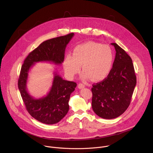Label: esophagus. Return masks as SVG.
<instances>
[{"label": "esophagus", "mask_w": 153, "mask_h": 153, "mask_svg": "<svg viewBox=\"0 0 153 153\" xmlns=\"http://www.w3.org/2000/svg\"><path fill=\"white\" fill-rule=\"evenodd\" d=\"M85 87V85H84L83 84H82V83H79V85H78V88H79V89H83V88H84Z\"/></svg>", "instance_id": "obj_1"}]
</instances>
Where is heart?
I'll return each instance as SVG.
<instances>
[{"instance_id":"b5f03b06","label":"heart","mask_w":153,"mask_h":153,"mask_svg":"<svg viewBox=\"0 0 153 153\" xmlns=\"http://www.w3.org/2000/svg\"><path fill=\"white\" fill-rule=\"evenodd\" d=\"M113 62L111 49L106 45L88 42L76 46L73 55H65L63 62L64 70L70 77H73L81 69L85 71L82 79L91 78L94 81L105 79L110 72Z\"/></svg>"}]
</instances>
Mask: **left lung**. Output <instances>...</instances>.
<instances>
[{
  "label": "left lung",
  "mask_w": 153,
  "mask_h": 153,
  "mask_svg": "<svg viewBox=\"0 0 153 153\" xmlns=\"http://www.w3.org/2000/svg\"><path fill=\"white\" fill-rule=\"evenodd\" d=\"M113 67L108 76L92 88V107L95 113L105 119H115L128 108L137 77L130 56L117 43Z\"/></svg>",
  "instance_id": "1"
}]
</instances>
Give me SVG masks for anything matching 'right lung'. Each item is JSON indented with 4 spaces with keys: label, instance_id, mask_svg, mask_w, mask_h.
Masks as SVG:
<instances>
[{
    "label": "right lung",
    "instance_id": "1",
    "mask_svg": "<svg viewBox=\"0 0 153 153\" xmlns=\"http://www.w3.org/2000/svg\"><path fill=\"white\" fill-rule=\"evenodd\" d=\"M74 34L71 33L43 42L28 54L21 67L18 89L28 113L41 123L53 125L65 117L69 110L70 95L75 90L77 84L64 80L55 71L49 92L45 97L35 98L29 94L27 89L29 71L36 62L61 64L64 59L65 48Z\"/></svg>",
    "mask_w": 153,
    "mask_h": 153
}]
</instances>
